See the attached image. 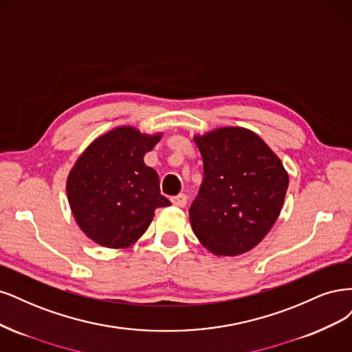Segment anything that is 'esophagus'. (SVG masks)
Returning a JSON list of instances; mask_svg holds the SVG:
<instances>
[{"instance_id":"1","label":"esophagus","mask_w":352,"mask_h":352,"mask_svg":"<svg viewBox=\"0 0 352 352\" xmlns=\"http://www.w3.org/2000/svg\"><path fill=\"white\" fill-rule=\"evenodd\" d=\"M171 201H173V205L177 208H184L187 205V196L186 195L174 196V197H171Z\"/></svg>"}]
</instances>
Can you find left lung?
Segmentation results:
<instances>
[{"mask_svg":"<svg viewBox=\"0 0 352 352\" xmlns=\"http://www.w3.org/2000/svg\"><path fill=\"white\" fill-rule=\"evenodd\" d=\"M195 142L205 177L190 206L192 231L213 254L252 250L279 217L285 168L257 134L241 127L218 129Z\"/></svg>","mask_w":352,"mask_h":352,"instance_id":"left-lung-1","label":"left lung"}]
</instances>
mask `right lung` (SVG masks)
I'll list each match as a JSON object with an SVG mask.
<instances>
[{
  "label": "right lung",
  "instance_id": "obj_1",
  "mask_svg": "<svg viewBox=\"0 0 352 352\" xmlns=\"http://www.w3.org/2000/svg\"><path fill=\"white\" fill-rule=\"evenodd\" d=\"M161 140L133 127L100 135L78 157L67 179L76 222L95 243L121 248L149 228L155 209L171 205L161 195L160 177L143 156Z\"/></svg>",
  "mask_w": 352,
  "mask_h": 352
}]
</instances>
